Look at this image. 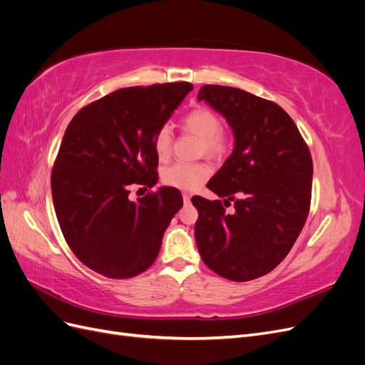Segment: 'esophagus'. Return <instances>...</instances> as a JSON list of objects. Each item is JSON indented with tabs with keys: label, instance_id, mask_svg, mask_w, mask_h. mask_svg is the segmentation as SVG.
Listing matches in <instances>:
<instances>
[{
	"label": "esophagus",
	"instance_id": "obj_1",
	"mask_svg": "<svg viewBox=\"0 0 365 365\" xmlns=\"http://www.w3.org/2000/svg\"><path fill=\"white\" fill-rule=\"evenodd\" d=\"M190 197H192L190 193H182V201H184V204H189V202H190Z\"/></svg>",
	"mask_w": 365,
	"mask_h": 365
}]
</instances>
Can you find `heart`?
I'll return each instance as SVG.
<instances>
[{"mask_svg":"<svg viewBox=\"0 0 365 365\" xmlns=\"http://www.w3.org/2000/svg\"><path fill=\"white\" fill-rule=\"evenodd\" d=\"M181 126L201 140V150L205 155L222 158L230 150V138L220 130V118L212 109L200 106L187 113ZM172 130L168 126H161L153 135V150L157 157L164 160L172 150ZM212 175V168L207 163H175L165 168L161 173V180L165 185L180 190H195L202 185Z\"/></svg>","mask_w":365,"mask_h":365,"instance_id":"obj_1","label":"heart"}]
</instances>
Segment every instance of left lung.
<instances>
[{
    "label": "left lung",
    "instance_id": "obj_1",
    "mask_svg": "<svg viewBox=\"0 0 365 365\" xmlns=\"http://www.w3.org/2000/svg\"><path fill=\"white\" fill-rule=\"evenodd\" d=\"M197 101L222 114L235 149L207 187L219 197L195 196V239L207 267L248 282L288 256L304 227L312 195V157L294 120L277 103L233 86L204 85ZM233 200L234 213L225 207Z\"/></svg>",
    "mask_w": 365,
    "mask_h": 365
}]
</instances>
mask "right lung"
Instances as JSON below:
<instances>
[{
  "instance_id": "right-lung-1",
  "label": "right lung",
  "mask_w": 365,
  "mask_h": 365,
  "mask_svg": "<svg viewBox=\"0 0 365 365\" xmlns=\"http://www.w3.org/2000/svg\"><path fill=\"white\" fill-rule=\"evenodd\" d=\"M192 90L189 82L121 88L83 106L65 130L51 170L54 210L76 257L108 279L145 272L182 207L173 187L135 202L129 193L157 184L153 135Z\"/></svg>"
}]
</instances>
